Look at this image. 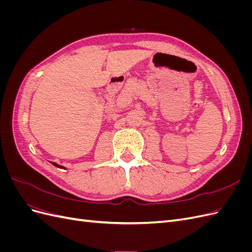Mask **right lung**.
Returning <instances> with one entry per match:
<instances>
[{"label": "right lung", "instance_id": "1", "mask_svg": "<svg viewBox=\"0 0 252 252\" xmlns=\"http://www.w3.org/2000/svg\"><path fill=\"white\" fill-rule=\"evenodd\" d=\"M50 163H51L52 165H55L56 167H59V168H64V167H63V166H61V165H58L57 163H53V162H50ZM64 169H65V168H64Z\"/></svg>", "mask_w": 252, "mask_h": 252}]
</instances>
